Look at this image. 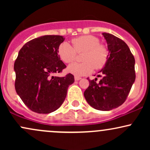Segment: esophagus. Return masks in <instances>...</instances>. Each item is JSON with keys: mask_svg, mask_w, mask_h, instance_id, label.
<instances>
[{"mask_svg": "<svg viewBox=\"0 0 150 150\" xmlns=\"http://www.w3.org/2000/svg\"><path fill=\"white\" fill-rule=\"evenodd\" d=\"M81 80V77L75 76V81H78V80Z\"/></svg>", "mask_w": 150, "mask_h": 150, "instance_id": "esophagus-1", "label": "esophagus"}]
</instances>
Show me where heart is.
Returning <instances> with one entry per match:
<instances>
[{
  "label": "heart",
  "mask_w": 150,
  "mask_h": 150,
  "mask_svg": "<svg viewBox=\"0 0 150 150\" xmlns=\"http://www.w3.org/2000/svg\"><path fill=\"white\" fill-rule=\"evenodd\" d=\"M73 47L68 42H63L58 47V55L65 63H72L77 53H83V63H73L67 68V71L75 76H83L90 73L93 68L99 70L104 66L108 58L106 46L100 44L99 38L92 35H85L72 40Z\"/></svg>",
  "instance_id": "heart-1"
}]
</instances>
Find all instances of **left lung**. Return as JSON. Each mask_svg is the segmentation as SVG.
<instances>
[{
    "label": "left lung",
    "instance_id": "obj_1",
    "mask_svg": "<svg viewBox=\"0 0 150 150\" xmlns=\"http://www.w3.org/2000/svg\"><path fill=\"white\" fill-rule=\"evenodd\" d=\"M107 43L108 58L97 77L89 80L84 92L86 101L92 107L110 111L123 104L135 80V58L123 40L109 33H102ZM95 76V75H94Z\"/></svg>",
    "mask_w": 150,
    "mask_h": 150
}]
</instances>
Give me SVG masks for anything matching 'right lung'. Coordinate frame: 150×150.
I'll list each match as a JSON object with an SVG mask.
<instances>
[{
	"instance_id": "add662e5",
	"label": "right lung",
	"mask_w": 150,
	"mask_h": 150,
	"mask_svg": "<svg viewBox=\"0 0 150 150\" xmlns=\"http://www.w3.org/2000/svg\"><path fill=\"white\" fill-rule=\"evenodd\" d=\"M65 40L63 36L45 35L30 41L22 46L15 62L17 94L34 112L49 113L64 101L72 74L56 77L66 67L61 61L58 47Z\"/></svg>"
}]
</instances>
